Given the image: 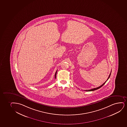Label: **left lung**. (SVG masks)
Masks as SVG:
<instances>
[{
    "instance_id": "8db88e82",
    "label": "left lung",
    "mask_w": 127,
    "mask_h": 127,
    "mask_svg": "<svg viewBox=\"0 0 127 127\" xmlns=\"http://www.w3.org/2000/svg\"><path fill=\"white\" fill-rule=\"evenodd\" d=\"M111 73H110V75H109V76L108 77V79H107V80L109 79V78H110V75H111ZM107 80H106V81H105L104 83L103 84L101 85L100 86H99L98 87H97V88H94V89H90V90H85V91H87V92H90V91H95V90H97V89H98L99 88H101L102 86H103V85L105 84V83H106V82L107 81Z\"/></svg>"
}]
</instances>
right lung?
Wrapping results in <instances>:
<instances>
[{
    "instance_id": "right-lung-1",
    "label": "right lung",
    "mask_w": 127,
    "mask_h": 127,
    "mask_svg": "<svg viewBox=\"0 0 127 127\" xmlns=\"http://www.w3.org/2000/svg\"><path fill=\"white\" fill-rule=\"evenodd\" d=\"M57 71H56V73H55V78H56V75H57Z\"/></svg>"
}]
</instances>
